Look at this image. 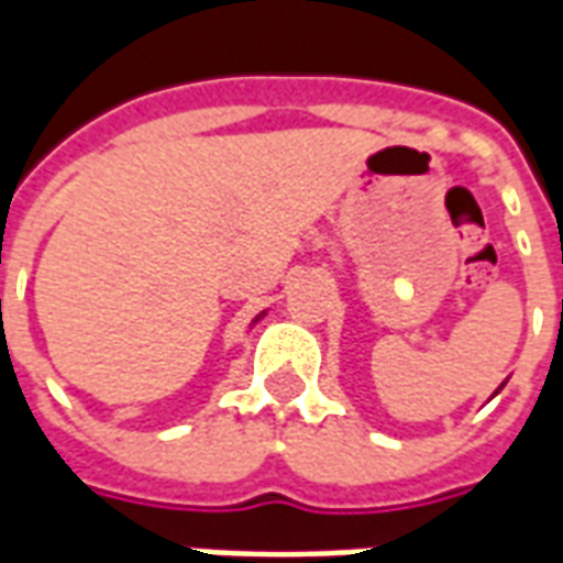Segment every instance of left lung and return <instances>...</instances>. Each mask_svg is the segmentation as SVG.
<instances>
[{"instance_id": "8db88e82", "label": "left lung", "mask_w": 563, "mask_h": 563, "mask_svg": "<svg viewBox=\"0 0 563 563\" xmlns=\"http://www.w3.org/2000/svg\"><path fill=\"white\" fill-rule=\"evenodd\" d=\"M504 386H507V379H504V383H500V386H497V391H500V389H504ZM497 391H495V395H497Z\"/></svg>"}]
</instances>
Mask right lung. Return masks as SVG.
I'll return each instance as SVG.
<instances>
[{
    "label": "right lung",
    "mask_w": 563,
    "mask_h": 563,
    "mask_svg": "<svg viewBox=\"0 0 563 563\" xmlns=\"http://www.w3.org/2000/svg\"><path fill=\"white\" fill-rule=\"evenodd\" d=\"M258 319H265V310H262V313H258V317H256V319H253V322H250V329H253V325H256Z\"/></svg>",
    "instance_id": "1"
}]
</instances>
